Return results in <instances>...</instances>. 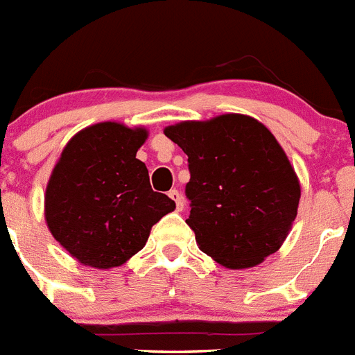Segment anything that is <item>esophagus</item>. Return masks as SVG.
<instances>
[{
  "mask_svg": "<svg viewBox=\"0 0 355 355\" xmlns=\"http://www.w3.org/2000/svg\"><path fill=\"white\" fill-rule=\"evenodd\" d=\"M168 197H171V199L175 202V209H178V211H181V209L184 208L183 196H181V193L178 192V190H171V192H168Z\"/></svg>",
  "mask_w": 355,
  "mask_h": 355,
  "instance_id": "34e87169",
  "label": "esophagus"
}]
</instances>
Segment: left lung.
Here are the masks:
<instances>
[{
	"label": "left lung",
	"mask_w": 355,
	"mask_h": 355,
	"mask_svg": "<svg viewBox=\"0 0 355 355\" xmlns=\"http://www.w3.org/2000/svg\"><path fill=\"white\" fill-rule=\"evenodd\" d=\"M165 135L188 156L187 224L202 252L227 268H247L283 245L297 216L300 184L261 122L227 114L180 122Z\"/></svg>",
	"instance_id": "left-lung-1"
}]
</instances>
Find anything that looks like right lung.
<instances>
[{
  "instance_id": "obj_1",
  "label": "right lung",
  "mask_w": 355,
  "mask_h": 355,
  "mask_svg": "<svg viewBox=\"0 0 355 355\" xmlns=\"http://www.w3.org/2000/svg\"><path fill=\"white\" fill-rule=\"evenodd\" d=\"M142 128L99 122L74 135L46 188V222L72 258L94 268L119 266L146 245L150 227L175 202L153 192L137 158Z\"/></svg>"
}]
</instances>
